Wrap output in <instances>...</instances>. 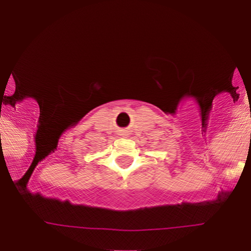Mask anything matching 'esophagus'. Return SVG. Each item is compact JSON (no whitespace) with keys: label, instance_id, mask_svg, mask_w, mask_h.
<instances>
[{"label":"esophagus","instance_id":"1","mask_svg":"<svg viewBox=\"0 0 251 251\" xmlns=\"http://www.w3.org/2000/svg\"><path fill=\"white\" fill-rule=\"evenodd\" d=\"M119 136L127 137L128 136V130L127 129H119Z\"/></svg>","mask_w":251,"mask_h":251}]
</instances>
